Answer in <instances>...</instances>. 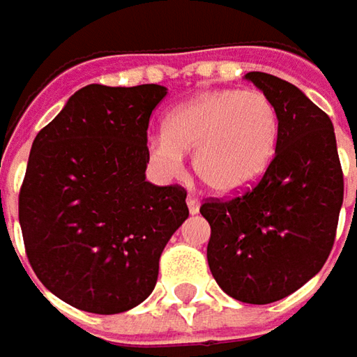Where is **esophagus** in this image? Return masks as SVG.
I'll return each mask as SVG.
<instances>
[{"label": "esophagus", "mask_w": 357, "mask_h": 357, "mask_svg": "<svg viewBox=\"0 0 357 357\" xmlns=\"http://www.w3.org/2000/svg\"><path fill=\"white\" fill-rule=\"evenodd\" d=\"M186 204H188V213L190 214H197L200 208V200L197 197H192V195H188L186 197Z\"/></svg>", "instance_id": "34e87169"}]
</instances>
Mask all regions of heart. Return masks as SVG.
<instances>
[{
    "label": "heart",
    "mask_w": 357,
    "mask_h": 357,
    "mask_svg": "<svg viewBox=\"0 0 357 357\" xmlns=\"http://www.w3.org/2000/svg\"><path fill=\"white\" fill-rule=\"evenodd\" d=\"M278 144V111L258 89L204 91L171 109L162 135L153 137L149 158L167 174L195 151V172L218 195L254 185L270 167Z\"/></svg>",
    "instance_id": "1"
}]
</instances>
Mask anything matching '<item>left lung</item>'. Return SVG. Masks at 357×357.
Masks as SVG:
<instances>
[{"label":"left lung","mask_w":357,"mask_h":357,"mask_svg":"<svg viewBox=\"0 0 357 357\" xmlns=\"http://www.w3.org/2000/svg\"><path fill=\"white\" fill-rule=\"evenodd\" d=\"M278 111V144L262 178L230 200H206V258L218 286L270 304L314 278L334 246L344 174L330 117L292 83L250 71Z\"/></svg>","instance_id":"1"}]
</instances>
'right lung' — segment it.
Returning a JSON list of instances; mask_svg holds the SVG:
<instances>
[{
  "mask_svg": "<svg viewBox=\"0 0 357 357\" xmlns=\"http://www.w3.org/2000/svg\"><path fill=\"white\" fill-rule=\"evenodd\" d=\"M160 85H87L37 132L20 192L35 276L93 314L139 306L167 242L188 218L183 186L146 181V129Z\"/></svg>",
  "mask_w": 357,
  "mask_h": 357,
  "instance_id": "add662e5",
  "label": "right lung"
}]
</instances>
